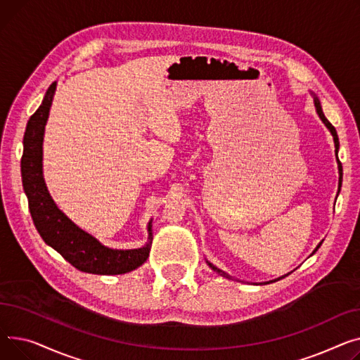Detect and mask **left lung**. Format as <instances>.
<instances>
[{
    "instance_id": "1",
    "label": "left lung",
    "mask_w": 360,
    "mask_h": 360,
    "mask_svg": "<svg viewBox=\"0 0 360 360\" xmlns=\"http://www.w3.org/2000/svg\"><path fill=\"white\" fill-rule=\"evenodd\" d=\"M314 103H315V109H316V113H319V116L321 117V120L324 122V124H326L327 128L330 129V132H331V135H333V138H334V143H335V148H339V136H337V132H335V128H334V126H333V124H331V123L327 120V117L324 116V113H323V109H321V104H320V100L316 98V97H314ZM335 154H337V151H335ZM339 173H340V179H339V190H340V187H342V179H343V168H342V164H340V162H339ZM321 244H323V243H320V244H319V247H316V248L314 250V252L320 248V245H321ZM207 264H209V267L212 269V270H215V271H219V273H222V274H224V276L229 278L226 273L221 271V270H219V269H217L214 264H210L209 262H207ZM279 279H282V278H279ZM279 279H278V281H279ZM271 282H273V281H271ZM271 282H269V283H271ZM274 282H276V281H274Z\"/></svg>"
}]
</instances>
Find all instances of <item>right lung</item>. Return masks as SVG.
Segmentation results:
<instances>
[{
  "label": "right lung",
  "instance_id": "1",
  "mask_svg": "<svg viewBox=\"0 0 360 360\" xmlns=\"http://www.w3.org/2000/svg\"><path fill=\"white\" fill-rule=\"evenodd\" d=\"M56 82L48 89L39 109L30 116L23 138L21 179L29 199L33 224L48 245L75 269L93 274H123L138 269L150 256L153 221L148 224L150 243L136 250H112L101 245L94 237L79 229L63 215L49 196L41 174V142Z\"/></svg>",
  "mask_w": 360,
  "mask_h": 360
}]
</instances>
